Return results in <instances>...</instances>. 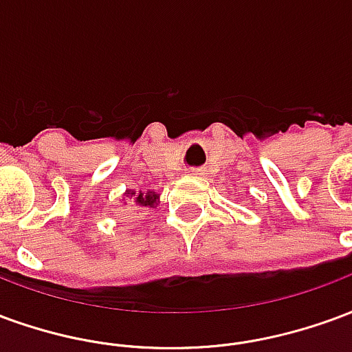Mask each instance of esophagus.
Listing matches in <instances>:
<instances>
[{
    "instance_id": "1",
    "label": "esophagus",
    "mask_w": 352,
    "mask_h": 352,
    "mask_svg": "<svg viewBox=\"0 0 352 352\" xmlns=\"http://www.w3.org/2000/svg\"><path fill=\"white\" fill-rule=\"evenodd\" d=\"M186 173H188V175H199V173H198V169H188V171H186Z\"/></svg>"
}]
</instances>
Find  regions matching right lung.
Instances as JSON below:
<instances>
[{
    "label": "right lung",
    "instance_id": "obj_1",
    "mask_svg": "<svg viewBox=\"0 0 352 352\" xmlns=\"http://www.w3.org/2000/svg\"><path fill=\"white\" fill-rule=\"evenodd\" d=\"M128 198H130V204H135L139 207H154V204H158V194L153 190L148 192H135L128 190Z\"/></svg>",
    "mask_w": 352,
    "mask_h": 352
}]
</instances>
